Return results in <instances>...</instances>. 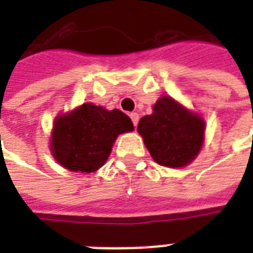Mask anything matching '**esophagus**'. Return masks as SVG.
<instances>
[{
	"mask_svg": "<svg viewBox=\"0 0 253 253\" xmlns=\"http://www.w3.org/2000/svg\"><path fill=\"white\" fill-rule=\"evenodd\" d=\"M130 118H131L132 125H134V126H137L138 121H139V115H138L137 112H131V114H130Z\"/></svg>",
	"mask_w": 253,
	"mask_h": 253,
	"instance_id": "esophagus-1",
	"label": "esophagus"
}]
</instances>
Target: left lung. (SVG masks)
<instances>
[{"instance_id":"1","label":"left lung","mask_w":253,"mask_h":253,"mask_svg":"<svg viewBox=\"0 0 253 253\" xmlns=\"http://www.w3.org/2000/svg\"><path fill=\"white\" fill-rule=\"evenodd\" d=\"M138 132L156 163L179 168L191 163L199 153L205 122L164 96L154 104L152 115L141 118Z\"/></svg>"}]
</instances>
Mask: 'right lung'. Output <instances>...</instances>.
Returning a JSON list of instances; mask_svg holds the SVG:
<instances>
[{
  "label": "right lung",
  "mask_w": 253,
  "mask_h": 253,
  "mask_svg": "<svg viewBox=\"0 0 253 253\" xmlns=\"http://www.w3.org/2000/svg\"><path fill=\"white\" fill-rule=\"evenodd\" d=\"M132 128L131 119L122 111H107L85 103L70 114L57 118L52 132V156L67 169L90 173L104 165L116 137Z\"/></svg>",
  "instance_id": "add662e5"
}]
</instances>
